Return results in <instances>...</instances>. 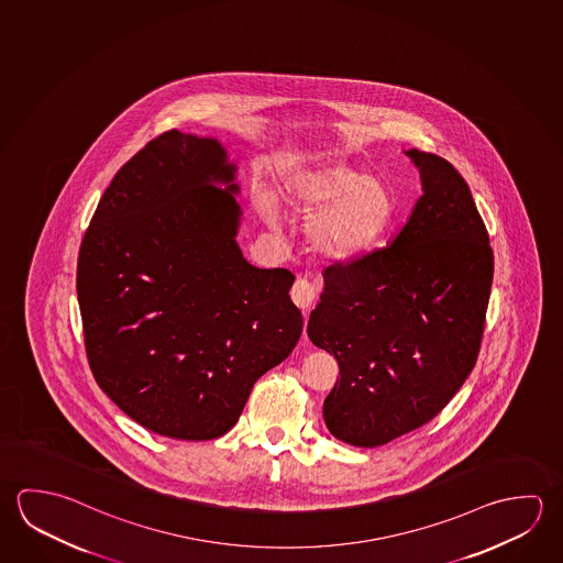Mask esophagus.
Masks as SVG:
<instances>
[{
	"instance_id": "1",
	"label": "esophagus",
	"mask_w": 563,
	"mask_h": 563,
	"mask_svg": "<svg viewBox=\"0 0 563 563\" xmlns=\"http://www.w3.org/2000/svg\"><path fill=\"white\" fill-rule=\"evenodd\" d=\"M290 296L298 308L310 310L316 302V286L308 278H296Z\"/></svg>"
}]
</instances>
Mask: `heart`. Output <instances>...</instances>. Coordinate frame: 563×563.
<instances>
[{
	"instance_id": "1",
	"label": "heart",
	"mask_w": 563,
	"mask_h": 563,
	"mask_svg": "<svg viewBox=\"0 0 563 563\" xmlns=\"http://www.w3.org/2000/svg\"><path fill=\"white\" fill-rule=\"evenodd\" d=\"M278 196L312 213L308 239L328 258L360 257L385 238L397 213L391 186L350 162L288 164L278 178Z\"/></svg>"
}]
</instances>
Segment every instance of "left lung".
Instances as JSON below:
<instances>
[{
  "mask_svg": "<svg viewBox=\"0 0 563 563\" xmlns=\"http://www.w3.org/2000/svg\"><path fill=\"white\" fill-rule=\"evenodd\" d=\"M423 196L387 247L324 268L308 338L334 354L335 439L379 446L429 423L473 372L493 286L488 231L463 176L407 150Z\"/></svg>",
  "mask_w": 563,
  "mask_h": 563,
  "instance_id": "8db88e82",
  "label": "left lung"
}]
</instances>
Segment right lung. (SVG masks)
<instances>
[{
	"mask_svg": "<svg viewBox=\"0 0 563 563\" xmlns=\"http://www.w3.org/2000/svg\"><path fill=\"white\" fill-rule=\"evenodd\" d=\"M235 172L218 140L164 132L119 169L80 243L97 384L130 419L181 441L228 433L302 334L295 275L253 267L235 241Z\"/></svg>",
	"mask_w": 563,
	"mask_h": 563,
	"instance_id": "add662e5",
	"label": "right lung"
}]
</instances>
